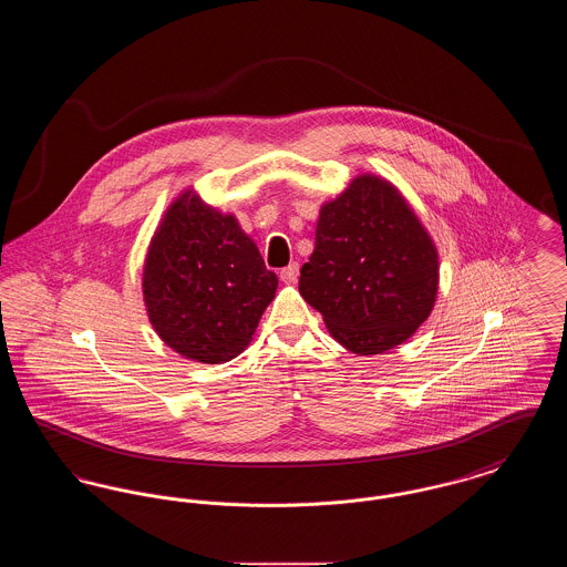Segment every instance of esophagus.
<instances>
[{
  "instance_id": "1",
  "label": "esophagus",
  "mask_w": 567,
  "mask_h": 567,
  "mask_svg": "<svg viewBox=\"0 0 567 567\" xmlns=\"http://www.w3.org/2000/svg\"><path fill=\"white\" fill-rule=\"evenodd\" d=\"M297 276H299V264H289L285 270H280V280L285 285H296Z\"/></svg>"
}]
</instances>
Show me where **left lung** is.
<instances>
[{
	"label": "left lung",
	"instance_id": "1",
	"mask_svg": "<svg viewBox=\"0 0 567 567\" xmlns=\"http://www.w3.org/2000/svg\"><path fill=\"white\" fill-rule=\"evenodd\" d=\"M437 282L432 236L389 181L359 174L321 206L299 293L347 351L404 344L432 315Z\"/></svg>",
	"mask_w": 567,
	"mask_h": 567
}]
</instances>
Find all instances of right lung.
<instances>
[{"label":"right lung","instance_id":"1","mask_svg":"<svg viewBox=\"0 0 567 567\" xmlns=\"http://www.w3.org/2000/svg\"><path fill=\"white\" fill-rule=\"evenodd\" d=\"M278 278L234 215L193 189L165 210L148 244L142 293L148 321L172 351L225 363L250 344Z\"/></svg>","mask_w":567,"mask_h":567}]
</instances>
